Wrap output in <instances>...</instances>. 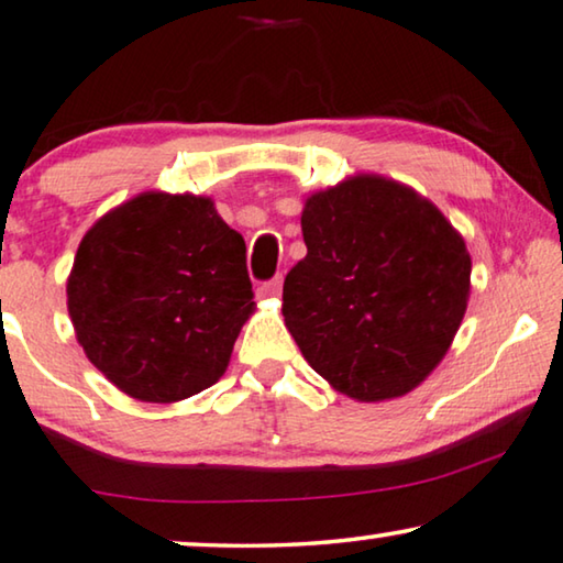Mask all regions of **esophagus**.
<instances>
[{
	"label": "esophagus",
	"mask_w": 563,
	"mask_h": 563,
	"mask_svg": "<svg viewBox=\"0 0 563 563\" xmlns=\"http://www.w3.org/2000/svg\"><path fill=\"white\" fill-rule=\"evenodd\" d=\"M258 295H262V297H268V299L279 297V295H282V276H274L272 282L262 284V289H258Z\"/></svg>",
	"instance_id": "34e87169"
}]
</instances>
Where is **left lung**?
I'll use <instances>...</instances> for the list:
<instances>
[{
    "mask_svg": "<svg viewBox=\"0 0 563 563\" xmlns=\"http://www.w3.org/2000/svg\"><path fill=\"white\" fill-rule=\"evenodd\" d=\"M301 235L282 314L305 361L363 404L427 380L467 312L472 258L457 228L413 187L363 173L307 195Z\"/></svg>",
    "mask_w": 563,
    "mask_h": 563,
    "instance_id": "left-lung-1",
    "label": "left lung"
}]
</instances>
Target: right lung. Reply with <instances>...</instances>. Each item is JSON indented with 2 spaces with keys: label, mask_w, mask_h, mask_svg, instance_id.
I'll list each match as a JSON object with an SVG mask.
<instances>
[{
  "label": "right lung",
  "mask_w": 563,
  "mask_h": 563,
  "mask_svg": "<svg viewBox=\"0 0 563 563\" xmlns=\"http://www.w3.org/2000/svg\"><path fill=\"white\" fill-rule=\"evenodd\" d=\"M88 361L136 401L175 404L218 383L256 301L246 241L213 198L146 190L88 228L68 274Z\"/></svg>",
  "instance_id": "right-lung-1"
}]
</instances>
